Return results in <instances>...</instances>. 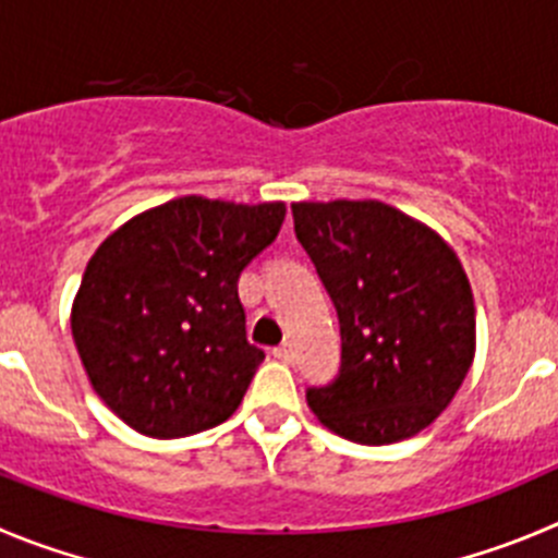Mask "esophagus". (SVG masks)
<instances>
[{
    "instance_id": "esophagus-1",
    "label": "esophagus",
    "mask_w": 558,
    "mask_h": 558,
    "mask_svg": "<svg viewBox=\"0 0 558 558\" xmlns=\"http://www.w3.org/2000/svg\"><path fill=\"white\" fill-rule=\"evenodd\" d=\"M272 355L278 357V361H283V363H294V361H296L294 343H283V347H278V350H275Z\"/></svg>"
}]
</instances>
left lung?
Wrapping results in <instances>:
<instances>
[{
	"label": "left lung",
	"mask_w": 558,
	"mask_h": 558,
	"mask_svg": "<svg viewBox=\"0 0 558 558\" xmlns=\"http://www.w3.org/2000/svg\"><path fill=\"white\" fill-rule=\"evenodd\" d=\"M341 322V374L308 408L352 444L418 435L457 397L476 355V308L454 247L383 201L291 203Z\"/></svg>",
	"instance_id": "8db88e82"
}]
</instances>
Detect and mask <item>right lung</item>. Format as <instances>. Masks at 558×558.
Instances as JSON below:
<instances>
[{"instance_id": "add662e5", "label": "right lung", "mask_w": 558, "mask_h": 558, "mask_svg": "<svg viewBox=\"0 0 558 558\" xmlns=\"http://www.w3.org/2000/svg\"><path fill=\"white\" fill-rule=\"evenodd\" d=\"M283 217V201L186 195L98 244L71 305V336L93 390L123 424L170 440L236 413L264 361L244 332L239 275Z\"/></svg>"}]
</instances>
